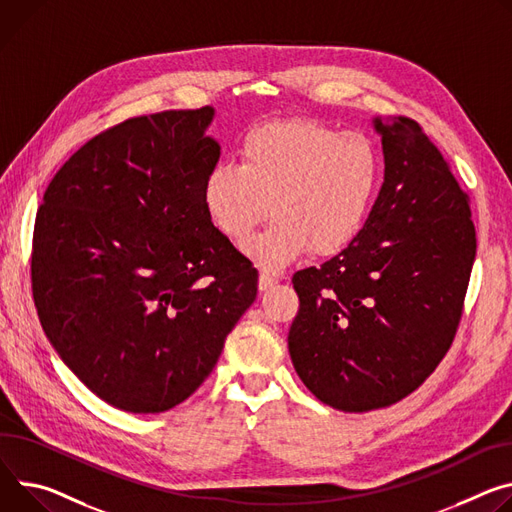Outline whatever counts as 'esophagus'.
<instances>
[{"label":"esophagus","mask_w":512,"mask_h":512,"mask_svg":"<svg viewBox=\"0 0 512 512\" xmlns=\"http://www.w3.org/2000/svg\"><path fill=\"white\" fill-rule=\"evenodd\" d=\"M275 284H277V277H273V275H269V273H261V275H259V290H261V292L269 290V288L275 286Z\"/></svg>","instance_id":"obj_1"}]
</instances>
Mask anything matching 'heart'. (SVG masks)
<instances>
[{
  "label": "heart",
  "mask_w": 512,
  "mask_h": 512,
  "mask_svg": "<svg viewBox=\"0 0 512 512\" xmlns=\"http://www.w3.org/2000/svg\"><path fill=\"white\" fill-rule=\"evenodd\" d=\"M380 177V153L367 136L275 122L245 136L239 165L220 163L206 175L202 198L210 222L232 243L244 241L271 203L276 220L241 249L261 269L280 271L310 249H345L374 204Z\"/></svg>",
  "instance_id": "heart-1"
}]
</instances>
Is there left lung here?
I'll use <instances>...</instances> for the list:
<instances>
[{
    "mask_svg": "<svg viewBox=\"0 0 512 512\" xmlns=\"http://www.w3.org/2000/svg\"><path fill=\"white\" fill-rule=\"evenodd\" d=\"M384 183L357 237L294 273L300 310L288 349L296 374L345 412L390 406L449 351L463 310L476 228L468 194L418 122L374 118Z\"/></svg>",
    "mask_w": 512,
    "mask_h": 512,
    "instance_id": "8db88e82",
    "label": "left lung"
}]
</instances>
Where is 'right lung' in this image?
<instances>
[{"label": "right lung", "instance_id": "right-lung-1", "mask_svg": "<svg viewBox=\"0 0 512 512\" xmlns=\"http://www.w3.org/2000/svg\"><path fill=\"white\" fill-rule=\"evenodd\" d=\"M212 120V106L167 110L100 132L36 212L42 331L91 392L126 412L190 398L257 296V269L204 208L220 157Z\"/></svg>", "mask_w": 512, "mask_h": 512}]
</instances>
